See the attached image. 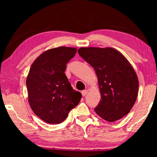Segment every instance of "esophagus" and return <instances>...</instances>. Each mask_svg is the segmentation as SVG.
<instances>
[{"label": "esophagus", "instance_id": "1", "mask_svg": "<svg viewBox=\"0 0 157 157\" xmlns=\"http://www.w3.org/2000/svg\"><path fill=\"white\" fill-rule=\"evenodd\" d=\"M88 93H89V90H84V91H81V94H82L83 96H85L86 95H87Z\"/></svg>", "mask_w": 157, "mask_h": 157}]
</instances>
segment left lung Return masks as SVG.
Listing matches in <instances>:
<instances>
[{"instance_id":"8db88e82","label":"left lung","mask_w":157,"mask_h":157,"mask_svg":"<svg viewBox=\"0 0 157 157\" xmlns=\"http://www.w3.org/2000/svg\"><path fill=\"white\" fill-rule=\"evenodd\" d=\"M78 54L95 70L101 94L96 113L113 122L130 112L138 96L139 80L134 68L117 49L82 47Z\"/></svg>"}]
</instances>
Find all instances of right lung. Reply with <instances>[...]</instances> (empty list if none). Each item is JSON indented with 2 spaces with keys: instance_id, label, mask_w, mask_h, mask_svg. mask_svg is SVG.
<instances>
[{
  "instance_id": "add662e5",
  "label": "right lung",
  "mask_w": 157,
  "mask_h": 157,
  "mask_svg": "<svg viewBox=\"0 0 157 157\" xmlns=\"http://www.w3.org/2000/svg\"><path fill=\"white\" fill-rule=\"evenodd\" d=\"M76 51L65 46L48 49L30 68L26 78L29 103L34 113L46 123L61 124L80 101L82 95L73 89L64 73Z\"/></svg>"
}]
</instances>
